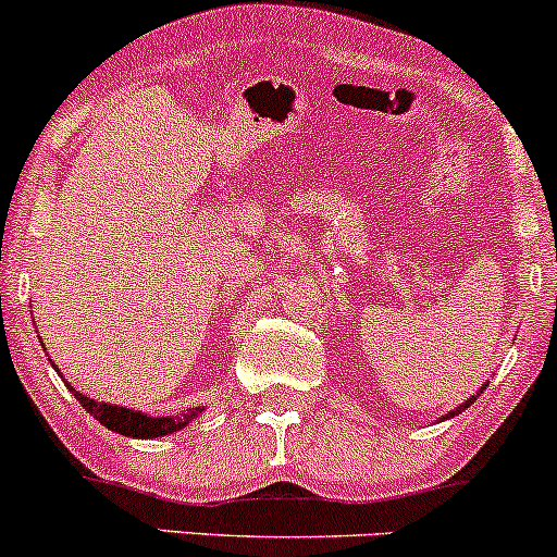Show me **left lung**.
Segmentation results:
<instances>
[{
  "instance_id": "obj_1",
  "label": "left lung",
  "mask_w": 557,
  "mask_h": 557,
  "mask_svg": "<svg viewBox=\"0 0 557 557\" xmlns=\"http://www.w3.org/2000/svg\"><path fill=\"white\" fill-rule=\"evenodd\" d=\"M484 386H486V384H484ZM473 399H476V397H471V399H468V403H463V405H460V408H455V410H453V413H449V416H447V418H453V416H458V413H460V410H466V408H468V405H471V403H473Z\"/></svg>"
}]
</instances>
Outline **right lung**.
<instances>
[{"mask_svg": "<svg viewBox=\"0 0 557 557\" xmlns=\"http://www.w3.org/2000/svg\"><path fill=\"white\" fill-rule=\"evenodd\" d=\"M71 392H76V389H71ZM76 399L84 405L86 413H91L99 423H102V426H108L110 431H117V434H123V436H141V440L173 434V431L186 426V423H189V418L199 410L197 408V410H191V413H184V418H149L144 413H134V410H128V408H117V405H104V403L99 405V403H94L91 397L78 395V392H76Z\"/></svg>", "mask_w": 557, "mask_h": 557, "instance_id": "add662e5", "label": "right lung"}]
</instances>
